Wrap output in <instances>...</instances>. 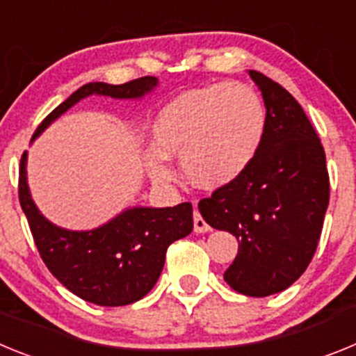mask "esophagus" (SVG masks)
Listing matches in <instances>:
<instances>
[{"label": "esophagus", "mask_w": 356, "mask_h": 356, "mask_svg": "<svg viewBox=\"0 0 356 356\" xmlns=\"http://www.w3.org/2000/svg\"><path fill=\"white\" fill-rule=\"evenodd\" d=\"M194 232L196 234H207V232H212L210 225H207V221L201 217V213L197 210H194Z\"/></svg>", "instance_id": "34e87169"}]
</instances>
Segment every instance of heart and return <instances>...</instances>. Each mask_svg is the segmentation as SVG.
Returning a JSON list of instances; mask_svg holds the SVG:
<instances>
[{
    "label": "heart",
    "instance_id": "1",
    "mask_svg": "<svg viewBox=\"0 0 356 356\" xmlns=\"http://www.w3.org/2000/svg\"><path fill=\"white\" fill-rule=\"evenodd\" d=\"M264 131L266 108L250 85L219 81L185 90L156 115L151 127L156 149L144 151V165L153 180L169 181L168 156H180L193 184L225 187L253 162Z\"/></svg>",
    "mask_w": 356,
    "mask_h": 356
}]
</instances>
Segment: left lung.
Instances as JSON below:
<instances>
[{"instance_id": "1", "label": "left lung", "mask_w": 356, "mask_h": 356, "mask_svg": "<svg viewBox=\"0 0 356 356\" xmlns=\"http://www.w3.org/2000/svg\"><path fill=\"white\" fill-rule=\"evenodd\" d=\"M262 92L266 131L253 162L237 180L200 201L212 228L238 241L225 282L241 294L266 298L291 287L316 253L330 201L325 149L292 94L248 71Z\"/></svg>"}]
</instances>
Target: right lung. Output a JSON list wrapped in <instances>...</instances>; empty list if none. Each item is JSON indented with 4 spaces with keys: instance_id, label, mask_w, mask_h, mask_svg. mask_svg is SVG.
I'll list each match as a JSON object with an SVG mask.
<instances>
[{
    "instance_id": "add662e5",
    "label": "right lung",
    "mask_w": 356,
    "mask_h": 356,
    "mask_svg": "<svg viewBox=\"0 0 356 356\" xmlns=\"http://www.w3.org/2000/svg\"><path fill=\"white\" fill-rule=\"evenodd\" d=\"M159 85L144 76L122 85L90 81L72 92L39 124L35 140L71 106L89 96L143 99ZM28 153L19 169V201L44 264L67 291L99 307H122L139 301L155 287L172 242L193 232V205L128 207L92 229H67L53 225L31 197L26 175Z\"/></svg>"
}]
</instances>
